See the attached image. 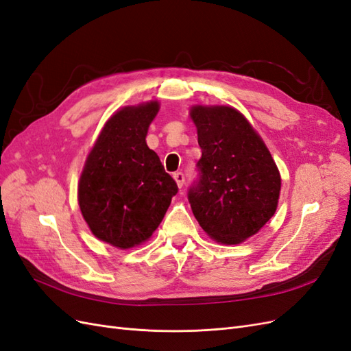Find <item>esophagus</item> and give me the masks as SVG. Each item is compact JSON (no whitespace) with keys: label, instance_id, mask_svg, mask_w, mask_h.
Segmentation results:
<instances>
[{"label":"esophagus","instance_id":"esophagus-1","mask_svg":"<svg viewBox=\"0 0 351 351\" xmlns=\"http://www.w3.org/2000/svg\"><path fill=\"white\" fill-rule=\"evenodd\" d=\"M174 180L177 182V186L178 187H183V184H184V174L182 173V171H177V173H174Z\"/></svg>","mask_w":351,"mask_h":351}]
</instances>
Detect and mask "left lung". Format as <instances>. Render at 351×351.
<instances>
[{"label":"left lung","instance_id":"obj_1","mask_svg":"<svg viewBox=\"0 0 351 351\" xmlns=\"http://www.w3.org/2000/svg\"><path fill=\"white\" fill-rule=\"evenodd\" d=\"M202 158L187 199L200 227L219 243L237 244L277 210L278 168L258 133L231 107H195Z\"/></svg>","mask_w":351,"mask_h":351}]
</instances>
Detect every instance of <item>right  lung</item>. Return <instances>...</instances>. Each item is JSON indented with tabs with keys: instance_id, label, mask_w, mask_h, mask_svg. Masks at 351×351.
<instances>
[{
	"instance_id": "add662e5",
	"label": "right lung",
	"mask_w": 351,
	"mask_h": 351,
	"mask_svg": "<svg viewBox=\"0 0 351 351\" xmlns=\"http://www.w3.org/2000/svg\"><path fill=\"white\" fill-rule=\"evenodd\" d=\"M158 108L152 101L115 112L80 177L82 215L95 236L115 247L129 249L149 239L178 192L145 141Z\"/></svg>"
}]
</instances>
